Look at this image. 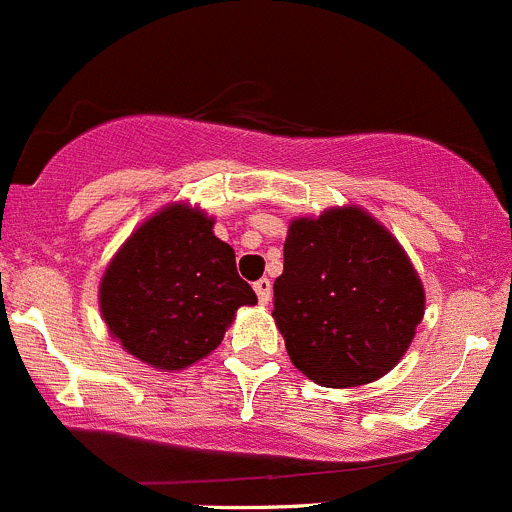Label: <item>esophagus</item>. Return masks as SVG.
<instances>
[{"mask_svg":"<svg viewBox=\"0 0 512 512\" xmlns=\"http://www.w3.org/2000/svg\"><path fill=\"white\" fill-rule=\"evenodd\" d=\"M252 287H255V292H257V300H260L262 305H267V302H270V297H272L270 280H267V277H262V280H257Z\"/></svg>","mask_w":512,"mask_h":512,"instance_id":"esophagus-1","label":"esophagus"}]
</instances>
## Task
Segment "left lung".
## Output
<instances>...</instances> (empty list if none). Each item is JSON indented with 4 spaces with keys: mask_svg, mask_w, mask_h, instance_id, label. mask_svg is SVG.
Segmentation results:
<instances>
[{
    "mask_svg": "<svg viewBox=\"0 0 512 512\" xmlns=\"http://www.w3.org/2000/svg\"><path fill=\"white\" fill-rule=\"evenodd\" d=\"M272 290L292 365L322 388H355L393 370L425 315L410 257L355 205L290 222Z\"/></svg>",
    "mask_w": 512,
    "mask_h": 512,
    "instance_id": "8db88e82",
    "label": "left lung"
}]
</instances>
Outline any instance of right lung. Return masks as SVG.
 <instances>
[{
	"mask_svg": "<svg viewBox=\"0 0 512 512\" xmlns=\"http://www.w3.org/2000/svg\"><path fill=\"white\" fill-rule=\"evenodd\" d=\"M215 220L170 205L142 222L99 282L109 335L157 370H182L210 355L257 295L235 265V250L212 232Z\"/></svg>",
	"mask_w": 512,
	"mask_h": 512,
	"instance_id": "add662e5",
	"label": "right lung"
}]
</instances>
